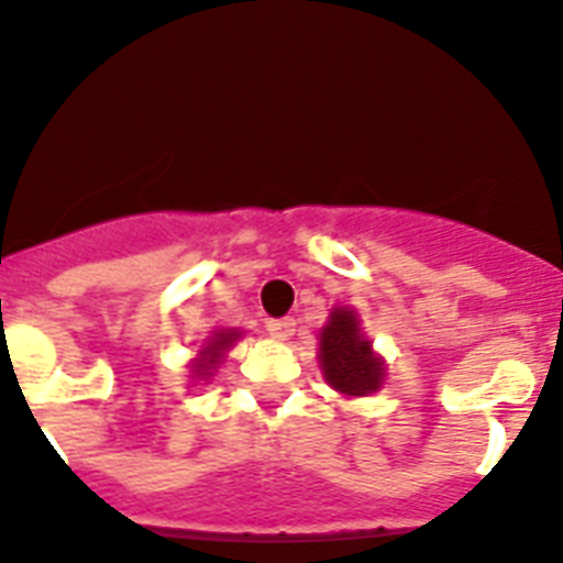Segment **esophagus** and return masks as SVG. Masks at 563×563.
Segmentation results:
<instances>
[{"instance_id":"obj_1","label":"esophagus","mask_w":563,"mask_h":563,"mask_svg":"<svg viewBox=\"0 0 563 563\" xmlns=\"http://www.w3.org/2000/svg\"><path fill=\"white\" fill-rule=\"evenodd\" d=\"M295 318H272V321L266 323L268 335L280 338V341H289V338L295 335Z\"/></svg>"}]
</instances>
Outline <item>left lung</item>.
Returning a JSON list of instances; mask_svg holds the SVG:
<instances>
[{
	"instance_id": "1",
	"label": "left lung",
	"mask_w": 563,
	"mask_h": 563,
	"mask_svg": "<svg viewBox=\"0 0 563 563\" xmlns=\"http://www.w3.org/2000/svg\"><path fill=\"white\" fill-rule=\"evenodd\" d=\"M323 376L346 396H367L382 387V361L373 355L369 341L358 332V321L350 309H335L321 332Z\"/></svg>"
}]
</instances>
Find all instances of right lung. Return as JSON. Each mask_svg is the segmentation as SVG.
<instances>
[{"instance_id": "add662e5", "label": "right lung", "mask_w": 563, "mask_h": 563, "mask_svg": "<svg viewBox=\"0 0 563 563\" xmlns=\"http://www.w3.org/2000/svg\"><path fill=\"white\" fill-rule=\"evenodd\" d=\"M231 341H236V332H217V335L210 338V344L205 346L202 358H199V364H196V373L199 376H205V369H210L213 364H219V358H222V350H228L231 346Z\"/></svg>"}]
</instances>
